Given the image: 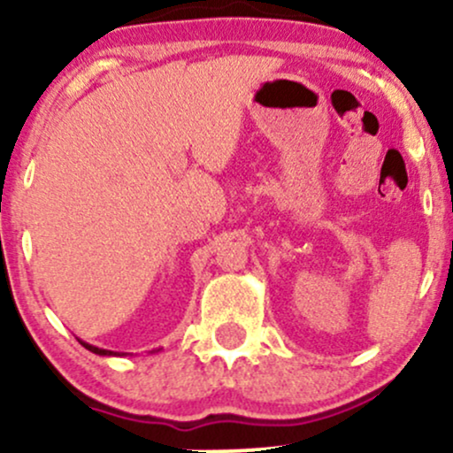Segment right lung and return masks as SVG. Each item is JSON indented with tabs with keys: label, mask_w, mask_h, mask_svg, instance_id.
Returning a JSON list of instances; mask_svg holds the SVG:
<instances>
[{
	"label": "right lung",
	"mask_w": 453,
	"mask_h": 453,
	"mask_svg": "<svg viewBox=\"0 0 453 453\" xmlns=\"http://www.w3.org/2000/svg\"><path fill=\"white\" fill-rule=\"evenodd\" d=\"M81 341V339H78ZM81 345L85 347V349H89L91 353H97V356H126V353H119V351H108V349H100V347H96V345H89V342H85V341H81Z\"/></svg>",
	"instance_id": "right-lung-1"
}]
</instances>
